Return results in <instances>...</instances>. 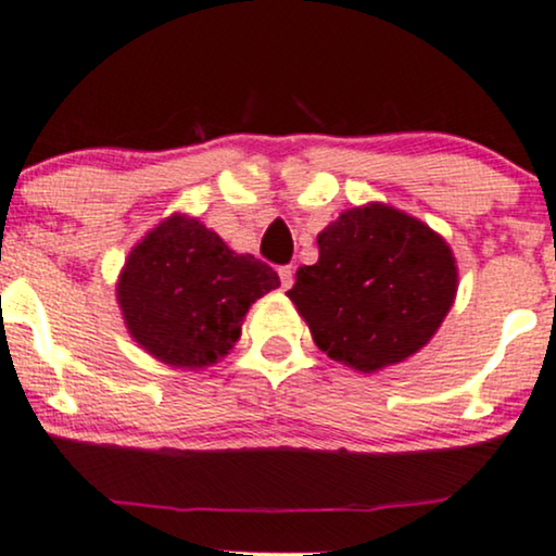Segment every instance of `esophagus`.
<instances>
[{"label":"esophagus","mask_w":556,"mask_h":556,"mask_svg":"<svg viewBox=\"0 0 556 556\" xmlns=\"http://www.w3.org/2000/svg\"><path fill=\"white\" fill-rule=\"evenodd\" d=\"M278 276H280V286H283V291H289L293 286V270H291V267H280Z\"/></svg>","instance_id":"34e87169"}]
</instances>
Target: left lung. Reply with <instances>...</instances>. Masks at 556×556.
Masks as SVG:
<instances>
[{"label":"left lung","instance_id":"1","mask_svg":"<svg viewBox=\"0 0 556 556\" xmlns=\"http://www.w3.org/2000/svg\"><path fill=\"white\" fill-rule=\"evenodd\" d=\"M319 260L299 267L289 299L321 353L376 374L422 351L458 291L448 242L394 205L342 211L317 237Z\"/></svg>","mask_w":556,"mask_h":556}]
</instances>
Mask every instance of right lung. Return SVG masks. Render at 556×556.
<instances>
[{"label": "right lung", "instance_id": "1", "mask_svg": "<svg viewBox=\"0 0 556 556\" xmlns=\"http://www.w3.org/2000/svg\"><path fill=\"white\" fill-rule=\"evenodd\" d=\"M278 286L273 267L237 255L201 218L173 214L131 247L115 299L152 358L203 371L235 348L250 306Z\"/></svg>", "mask_w": 556, "mask_h": 556}]
</instances>
